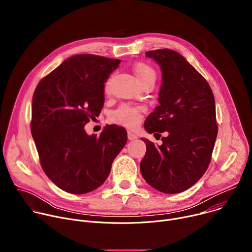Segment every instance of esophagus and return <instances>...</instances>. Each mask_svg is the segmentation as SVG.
I'll list each match as a JSON object with an SVG mask.
<instances>
[{"instance_id":"1","label":"esophagus","mask_w":252,"mask_h":252,"mask_svg":"<svg viewBox=\"0 0 252 252\" xmlns=\"http://www.w3.org/2000/svg\"><path fill=\"white\" fill-rule=\"evenodd\" d=\"M137 136L133 133V132H131V131H127V138L129 139V140H133V139H135Z\"/></svg>"}]
</instances>
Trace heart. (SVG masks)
<instances>
[{
    "label": "heart",
    "instance_id": "b5f03b06",
    "mask_svg": "<svg viewBox=\"0 0 252 252\" xmlns=\"http://www.w3.org/2000/svg\"><path fill=\"white\" fill-rule=\"evenodd\" d=\"M132 71L137 80V82L142 86L148 82H155L157 78L156 70L153 66L143 62H137L132 65ZM111 80L105 84V89L110 87ZM142 117V109L138 106H131L128 104H124L113 114V121L121 126L127 127H134L140 122Z\"/></svg>",
    "mask_w": 252,
    "mask_h": 252
}]
</instances>
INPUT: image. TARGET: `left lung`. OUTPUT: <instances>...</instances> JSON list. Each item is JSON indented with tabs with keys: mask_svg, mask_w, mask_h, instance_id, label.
Returning a JSON list of instances; mask_svg holds the SVG:
<instances>
[{
	"mask_svg": "<svg viewBox=\"0 0 252 252\" xmlns=\"http://www.w3.org/2000/svg\"><path fill=\"white\" fill-rule=\"evenodd\" d=\"M146 55L159 64L162 81L159 105L147 118L145 128L155 134L167 131V136L158 147L141 138L147 153L140 172L154 189L178 193L197 183L209 165L218 136L214 96L206 80L181 54L163 49Z\"/></svg>",
	"mask_w": 252,
	"mask_h": 252,
	"instance_id": "8db88e82",
	"label": "left lung"
}]
</instances>
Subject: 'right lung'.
Listing matches in <instances>:
<instances>
[{"mask_svg": "<svg viewBox=\"0 0 252 252\" xmlns=\"http://www.w3.org/2000/svg\"><path fill=\"white\" fill-rule=\"evenodd\" d=\"M121 61L76 55L46 76L32 95L31 131L43 170L61 189L84 194L100 187L127 140L126 130L106 126L99 136L85 126L98 117L104 83Z\"/></svg>", "mask_w": 252, "mask_h": 252, "instance_id": "obj_1", "label": "right lung"}]
</instances>
